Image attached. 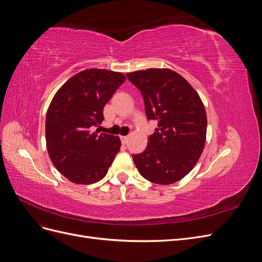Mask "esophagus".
<instances>
[{
    "mask_svg": "<svg viewBox=\"0 0 262 262\" xmlns=\"http://www.w3.org/2000/svg\"><path fill=\"white\" fill-rule=\"evenodd\" d=\"M120 140H121V143H122V144H126V143H128V138H126V137H121Z\"/></svg>",
    "mask_w": 262,
    "mask_h": 262,
    "instance_id": "1",
    "label": "esophagus"
}]
</instances>
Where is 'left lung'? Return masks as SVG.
<instances>
[{
  "mask_svg": "<svg viewBox=\"0 0 262 262\" xmlns=\"http://www.w3.org/2000/svg\"><path fill=\"white\" fill-rule=\"evenodd\" d=\"M144 99L148 120L157 128L143 153L133 154L139 172L150 182L170 185L190 172L205 145L207 113L198 93L169 69L126 74Z\"/></svg>",
  "mask_w": 262,
  "mask_h": 262,
  "instance_id": "1",
  "label": "left lung"
}]
</instances>
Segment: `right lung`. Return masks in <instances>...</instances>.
<instances>
[{"mask_svg":"<svg viewBox=\"0 0 262 262\" xmlns=\"http://www.w3.org/2000/svg\"><path fill=\"white\" fill-rule=\"evenodd\" d=\"M124 81L122 73L89 69L55 93L46 117L47 148L54 167L70 181L101 180L120 150L118 137L92 130L104 120L105 105Z\"/></svg>","mask_w":262,"mask_h":262,"instance_id":"right-lung-1","label":"right lung"}]
</instances>
